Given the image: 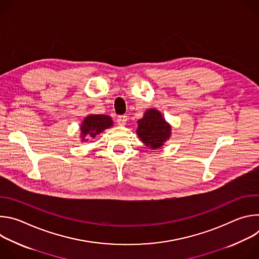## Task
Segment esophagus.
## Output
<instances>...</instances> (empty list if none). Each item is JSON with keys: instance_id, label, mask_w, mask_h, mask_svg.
Masks as SVG:
<instances>
[{"instance_id": "esophagus-1", "label": "esophagus", "mask_w": 259, "mask_h": 259, "mask_svg": "<svg viewBox=\"0 0 259 259\" xmlns=\"http://www.w3.org/2000/svg\"><path fill=\"white\" fill-rule=\"evenodd\" d=\"M127 121H128V117L125 116V115L119 116V117H118V120H117V122H118V124H119L120 126H124Z\"/></svg>"}]
</instances>
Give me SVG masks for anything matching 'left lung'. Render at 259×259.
I'll use <instances>...</instances> for the list:
<instances>
[{"mask_svg":"<svg viewBox=\"0 0 259 259\" xmlns=\"http://www.w3.org/2000/svg\"><path fill=\"white\" fill-rule=\"evenodd\" d=\"M137 136L149 149L157 150L171 137V125L157 108L146 109L137 121Z\"/></svg>","mask_w":259,"mask_h":259,"instance_id":"1","label":"left lung"}]
</instances>
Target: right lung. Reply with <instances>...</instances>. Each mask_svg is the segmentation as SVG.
<instances>
[{
  "instance_id": "obj_1",
  "label": "right lung",
  "mask_w": 259,
  "mask_h": 259,
  "mask_svg": "<svg viewBox=\"0 0 259 259\" xmlns=\"http://www.w3.org/2000/svg\"><path fill=\"white\" fill-rule=\"evenodd\" d=\"M114 121L106 115L90 114L82 121L80 125L81 141H87L89 137L94 138L102 133L105 129L113 127Z\"/></svg>"
}]
</instances>
